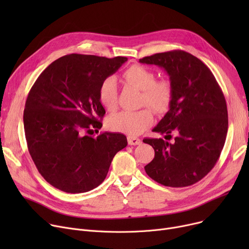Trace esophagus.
<instances>
[{
  "label": "esophagus",
  "mask_w": 249,
  "mask_h": 249,
  "mask_svg": "<svg viewBox=\"0 0 249 249\" xmlns=\"http://www.w3.org/2000/svg\"><path fill=\"white\" fill-rule=\"evenodd\" d=\"M127 140H128L129 145H139V144H141V142H142L141 139L136 138V137H131V136H129L127 138Z\"/></svg>",
  "instance_id": "34e87169"
}]
</instances>
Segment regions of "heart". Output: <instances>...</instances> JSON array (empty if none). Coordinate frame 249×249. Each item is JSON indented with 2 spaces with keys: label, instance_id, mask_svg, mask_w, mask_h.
Listing matches in <instances>:
<instances>
[{
  "label": "heart",
  "instance_id": "obj_1",
  "mask_svg": "<svg viewBox=\"0 0 249 249\" xmlns=\"http://www.w3.org/2000/svg\"><path fill=\"white\" fill-rule=\"evenodd\" d=\"M122 77L125 83L142 90V105H147L155 113L163 114L172 106L174 87L168 80L156 81L155 73L139 64H133L124 71ZM100 103L108 111L113 112L118 107V87L114 76L103 80L99 87ZM153 122L151 110L145 108L139 111H122L111 115L107 124L111 130L137 136L146 130Z\"/></svg>",
  "mask_w": 249,
  "mask_h": 249
}]
</instances>
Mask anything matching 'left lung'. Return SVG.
Listing matches in <instances>:
<instances>
[{"label": "left lung", "mask_w": 249, "mask_h": 249, "mask_svg": "<svg viewBox=\"0 0 249 249\" xmlns=\"http://www.w3.org/2000/svg\"><path fill=\"white\" fill-rule=\"evenodd\" d=\"M139 61L163 68L174 87L172 106L152 131L165 137L178 134L174 143L143 139L154 149L145 172L166 187L192 186L210 173L223 149L228 130L223 91L207 65L184 50L155 53Z\"/></svg>", "instance_id": "1"}]
</instances>
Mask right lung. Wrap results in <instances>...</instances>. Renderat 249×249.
Returning a JSON list of instances; mask_svg holds the SVG:
<instances>
[{
  "mask_svg": "<svg viewBox=\"0 0 249 249\" xmlns=\"http://www.w3.org/2000/svg\"><path fill=\"white\" fill-rule=\"evenodd\" d=\"M125 61L122 56L64 55L32 86L23 116L25 136L39 174L51 186L71 194L97 188L115 154L126 147L127 138L120 133L90 136L106 113L99 87Z\"/></svg>",
  "mask_w": 249,
  "mask_h": 249,
  "instance_id": "obj_1",
  "label": "right lung"
}]
</instances>
